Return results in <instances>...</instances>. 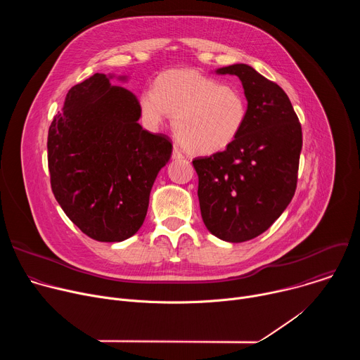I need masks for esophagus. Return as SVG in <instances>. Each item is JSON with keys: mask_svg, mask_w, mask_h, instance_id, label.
Instances as JSON below:
<instances>
[{"mask_svg": "<svg viewBox=\"0 0 360 360\" xmlns=\"http://www.w3.org/2000/svg\"><path fill=\"white\" fill-rule=\"evenodd\" d=\"M172 158H174V160H182V158H185V155H184V152L181 150V148L174 146V149H172Z\"/></svg>", "mask_w": 360, "mask_h": 360, "instance_id": "esophagus-1", "label": "esophagus"}]
</instances>
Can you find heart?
<instances>
[{
	"label": "heart",
	"mask_w": 360,
	"mask_h": 360,
	"mask_svg": "<svg viewBox=\"0 0 360 360\" xmlns=\"http://www.w3.org/2000/svg\"><path fill=\"white\" fill-rule=\"evenodd\" d=\"M139 110L149 128L161 127L172 114L178 141L202 155L232 145L248 117L246 99L239 89L193 70L160 75L155 86L141 92Z\"/></svg>",
	"instance_id": "obj_1"
}]
</instances>
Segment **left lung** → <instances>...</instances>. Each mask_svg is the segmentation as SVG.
Instances as JSON below:
<instances>
[{
  "mask_svg": "<svg viewBox=\"0 0 360 360\" xmlns=\"http://www.w3.org/2000/svg\"><path fill=\"white\" fill-rule=\"evenodd\" d=\"M239 77L248 117L226 149L192 161L198 174L200 215L226 242L264 233L292 200L302 149V127L286 92L246 64L219 68Z\"/></svg>",
  "mask_w": 360,
  "mask_h": 360,
  "instance_id": "8db88e82",
  "label": "left lung"
}]
</instances>
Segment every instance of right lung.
Instances as JSON below:
<instances>
[{"mask_svg":"<svg viewBox=\"0 0 360 360\" xmlns=\"http://www.w3.org/2000/svg\"><path fill=\"white\" fill-rule=\"evenodd\" d=\"M132 92L94 74L72 86L48 131L51 189L91 239L121 242L146 217L150 188L171 158L164 134L145 131Z\"/></svg>","mask_w":360,"mask_h":360,"instance_id":"add662e5","label":"right lung"}]
</instances>
